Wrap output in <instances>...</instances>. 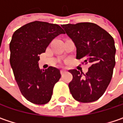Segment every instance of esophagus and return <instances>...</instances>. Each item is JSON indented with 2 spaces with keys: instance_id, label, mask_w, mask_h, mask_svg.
Instances as JSON below:
<instances>
[{
  "instance_id": "34e87169",
  "label": "esophagus",
  "mask_w": 123,
  "mask_h": 123,
  "mask_svg": "<svg viewBox=\"0 0 123 123\" xmlns=\"http://www.w3.org/2000/svg\"><path fill=\"white\" fill-rule=\"evenodd\" d=\"M65 72H66V71H65L64 69H62V70L60 71V74H61L62 75L64 74Z\"/></svg>"
}]
</instances>
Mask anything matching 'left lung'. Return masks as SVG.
Listing matches in <instances>:
<instances>
[{"label": "left lung", "mask_w": 123, "mask_h": 123, "mask_svg": "<svg viewBox=\"0 0 123 123\" xmlns=\"http://www.w3.org/2000/svg\"><path fill=\"white\" fill-rule=\"evenodd\" d=\"M62 27L74 42L76 59H84L85 64H90L85 74L76 69L69 71L73 75L68 84L71 94L76 101L82 103L97 101L104 94L112 78L116 64L114 40L94 23L68 24Z\"/></svg>", "instance_id": "left-lung-1"}]
</instances>
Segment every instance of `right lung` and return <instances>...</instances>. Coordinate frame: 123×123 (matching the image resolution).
<instances>
[{
    "label": "right lung",
    "mask_w": 123,
    "mask_h": 123,
    "mask_svg": "<svg viewBox=\"0 0 123 123\" xmlns=\"http://www.w3.org/2000/svg\"><path fill=\"white\" fill-rule=\"evenodd\" d=\"M64 33L60 26L35 21L14 31L10 43V62L22 95L35 104H45L51 99L53 87L61 78L59 70L49 66L40 70V55L51 41Z\"/></svg>",
    "instance_id": "1"
}]
</instances>
